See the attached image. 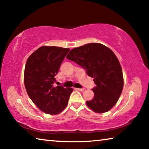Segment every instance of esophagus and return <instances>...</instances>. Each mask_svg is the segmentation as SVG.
I'll return each mask as SVG.
<instances>
[{
    "label": "esophagus",
    "mask_w": 149,
    "mask_h": 149,
    "mask_svg": "<svg viewBox=\"0 0 149 149\" xmlns=\"http://www.w3.org/2000/svg\"><path fill=\"white\" fill-rule=\"evenodd\" d=\"M75 89L80 91H84V88H75Z\"/></svg>",
    "instance_id": "34e87169"
}]
</instances>
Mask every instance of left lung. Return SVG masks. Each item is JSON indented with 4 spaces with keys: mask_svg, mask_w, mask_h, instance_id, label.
<instances>
[{
    "mask_svg": "<svg viewBox=\"0 0 149 149\" xmlns=\"http://www.w3.org/2000/svg\"><path fill=\"white\" fill-rule=\"evenodd\" d=\"M66 58L84 68L87 74L94 78V98L86 101L88 107L97 113L110 110L116 104L123 86L122 68L112 50L93 42L74 48Z\"/></svg>",
    "mask_w": 149,
    "mask_h": 149,
    "instance_id": "left-lung-1",
    "label": "left lung"
}]
</instances>
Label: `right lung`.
Here are the masks:
<instances>
[{"label":"right lung","mask_w":149,"mask_h":149,"mask_svg":"<svg viewBox=\"0 0 149 149\" xmlns=\"http://www.w3.org/2000/svg\"><path fill=\"white\" fill-rule=\"evenodd\" d=\"M70 49L42 46L27 60L24 84L30 99L40 110L57 114L66 107L72 88L54 86L55 75Z\"/></svg>","instance_id":"add662e5"}]
</instances>
